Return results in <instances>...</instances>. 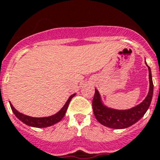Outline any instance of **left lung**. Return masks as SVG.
Segmentation results:
<instances>
[{
  "mask_svg": "<svg viewBox=\"0 0 160 160\" xmlns=\"http://www.w3.org/2000/svg\"><path fill=\"white\" fill-rule=\"evenodd\" d=\"M145 65L147 66L149 70L150 89L145 99L140 104L136 105V107L126 110H118L108 108L103 104L100 93L98 89H95L92 106H93L94 116L98 122L105 127L112 129H124L137 122L145 115L150 107L153 97V91H154L151 70L146 62Z\"/></svg>",
  "mask_w": 160,
  "mask_h": 160,
  "instance_id": "obj_1",
  "label": "left lung"
}]
</instances>
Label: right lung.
<instances>
[{
  "label": "right lung",
  "instance_id": "add662e5",
  "mask_svg": "<svg viewBox=\"0 0 160 160\" xmlns=\"http://www.w3.org/2000/svg\"><path fill=\"white\" fill-rule=\"evenodd\" d=\"M76 95V93H73L72 95H71L69 97V98L67 99V101L66 102L65 105L61 108L60 111H58V112L54 115H52V116L49 117H45V118H33V117L27 116V115H24V114L19 112L17 111L15 108L13 107V105L11 104V102H10V105L12 112H14L16 118L20 120L22 122H24L26 125L29 126V127H38V128H42V127H51V126L54 125L56 123L59 122L60 121L62 120V118H64L65 114H66V112L67 110V108H68V105L71 102V98H73L74 96Z\"/></svg>",
  "mask_w": 160,
  "mask_h": 160
}]
</instances>
